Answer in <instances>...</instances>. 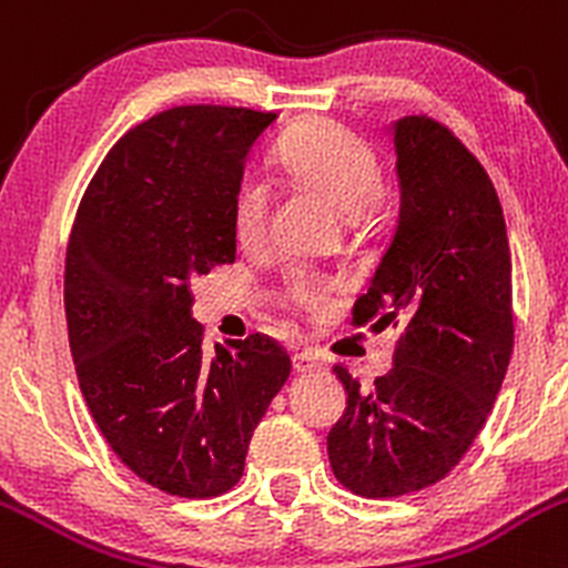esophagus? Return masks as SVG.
<instances>
[{"label":"esophagus","instance_id":"obj_1","mask_svg":"<svg viewBox=\"0 0 568 568\" xmlns=\"http://www.w3.org/2000/svg\"><path fill=\"white\" fill-rule=\"evenodd\" d=\"M294 369L296 373H315V369H321V359L315 351L304 348L300 354H294Z\"/></svg>","mask_w":568,"mask_h":568}]
</instances>
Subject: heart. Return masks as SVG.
I'll list each match as a JSON object with an SVG mask.
<instances>
[{"label": "heart", "instance_id": "obj_1", "mask_svg": "<svg viewBox=\"0 0 568 568\" xmlns=\"http://www.w3.org/2000/svg\"><path fill=\"white\" fill-rule=\"evenodd\" d=\"M277 165L291 182L332 201L348 217L364 220L378 209L384 174L373 143L332 119H310L277 143ZM231 234L242 250H261L268 239V187L244 176L231 199ZM334 283L313 268L294 266L283 274L280 300L304 318L329 310Z\"/></svg>", "mask_w": 568, "mask_h": 568}]
</instances>
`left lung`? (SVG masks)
Wrapping results in <instances>:
<instances>
[{
	"label": "left lung",
	"instance_id": "left-lung-1",
	"mask_svg": "<svg viewBox=\"0 0 568 568\" xmlns=\"http://www.w3.org/2000/svg\"><path fill=\"white\" fill-rule=\"evenodd\" d=\"M394 143L399 220L351 324L403 332L392 373L369 389L334 364L348 408L326 438L334 476L362 498L449 476L485 427L515 348L509 239L487 171L425 113L399 119Z\"/></svg>",
	"mask_w": 568,
	"mask_h": 568
}]
</instances>
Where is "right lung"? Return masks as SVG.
<instances>
[{"mask_svg": "<svg viewBox=\"0 0 568 568\" xmlns=\"http://www.w3.org/2000/svg\"><path fill=\"white\" fill-rule=\"evenodd\" d=\"M272 111L176 105L135 124L83 193L64 258L75 375L94 425L139 479L214 498L291 375L255 332L204 351L190 277L234 264L231 199Z\"/></svg>", "mask_w": 568, "mask_h": 568, "instance_id": "right-lung-1", "label": "right lung"}]
</instances>
